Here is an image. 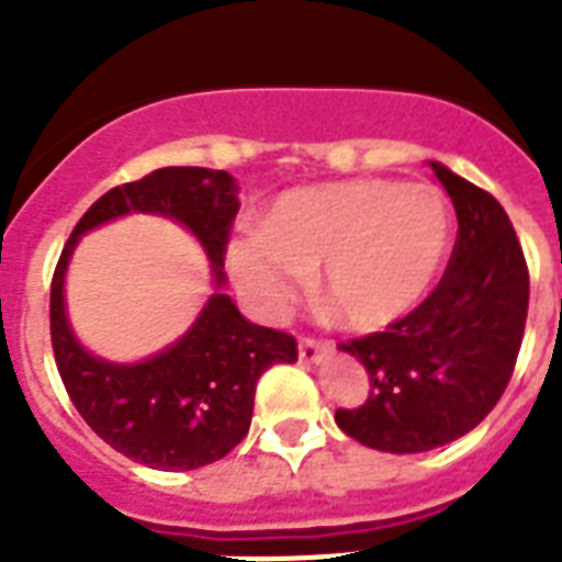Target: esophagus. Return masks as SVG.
I'll use <instances>...</instances> for the list:
<instances>
[{
	"mask_svg": "<svg viewBox=\"0 0 562 562\" xmlns=\"http://www.w3.org/2000/svg\"><path fill=\"white\" fill-rule=\"evenodd\" d=\"M324 350H329V341H324V338H312V335H303L297 344L300 361H306V364L321 359V352Z\"/></svg>",
	"mask_w": 562,
	"mask_h": 562,
	"instance_id": "1",
	"label": "esophagus"
}]
</instances>
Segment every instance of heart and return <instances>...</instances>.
<instances>
[{
  "label": "heart",
  "instance_id": "1",
  "mask_svg": "<svg viewBox=\"0 0 562 562\" xmlns=\"http://www.w3.org/2000/svg\"><path fill=\"white\" fill-rule=\"evenodd\" d=\"M449 203L431 183L344 180L280 194L262 229L229 245V268L280 308L317 268V294L352 329H384L428 291L449 247Z\"/></svg>",
  "mask_w": 562,
  "mask_h": 562
}]
</instances>
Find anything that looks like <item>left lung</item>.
Returning a JSON list of instances; mask_svg holds the SVG:
<instances>
[{
	"label": "left lung",
	"mask_w": 562,
	"mask_h": 562,
	"mask_svg": "<svg viewBox=\"0 0 562 562\" xmlns=\"http://www.w3.org/2000/svg\"><path fill=\"white\" fill-rule=\"evenodd\" d=\"M458 215L435 291L384 333L338 344L368 368L370 393L335 423L382 452H428L479 426L502 400L522 347L528 262L505 206L431 162Z\"/></svg>",
	"instance_id": "8db88e82"
}]
</instances>
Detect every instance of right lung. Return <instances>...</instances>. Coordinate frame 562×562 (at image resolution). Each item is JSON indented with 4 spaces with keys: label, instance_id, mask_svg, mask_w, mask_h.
Instances as JSON below:
<instances>
[{
    "label": "right lung",
    "instance_id": "obj_1",
    "mask_svg": "<svg viewBox=\"0 0 562 562\" xmlns=\"http://www.w3.org/2000/svg\"><path fill=\"white\" fill-rule=\"evenodd\" d=\"M236 194L227 171L198 166H169L113 187L75 224L52 277V350L69 400L104 443L151 470H198L233 452L250 428L259 375L273 361H297V341L245 321L227 294H212L175 347L143 364H110L81 350L66 324V265L87 229L127 212H160L201 238L215 280L224 282Z\"/></svg>",
    "mask_w": 562,
    "mask_h": 562
}]
</instances>
